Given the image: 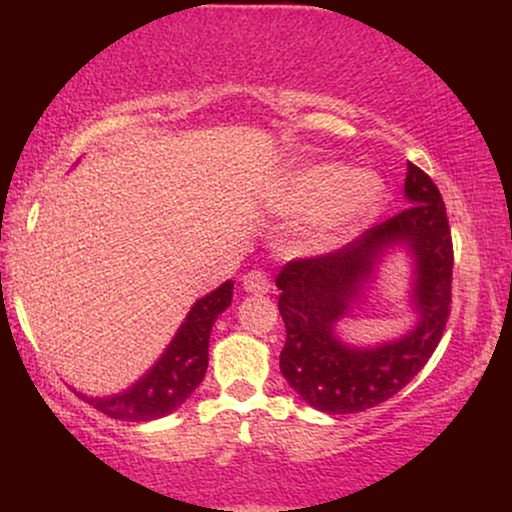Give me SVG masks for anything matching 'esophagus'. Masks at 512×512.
Returning a JSON list of instances; mask_svg holds the SVG:
<instances>
[{
  "label": "esophagus",
  "instance_id": "1",
  "mask_svg": "<svg viewBox=\"0 0 512 512\" xmlns=\"http://www.w3.org/2000/svg\"><path fill=\"white\" fill-rule=\"evenodd\" d=\"M243 289L248 293H269L272 281H269V276L262 269H252V272L243 276Z\"/></svg>",
  "mask_w": 512,
  "mask_h": 512
}]
</instances>
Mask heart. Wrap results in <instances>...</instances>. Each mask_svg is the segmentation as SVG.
Masks as SVG:
<instances>
[{
    "label": "heart",
    "instance_id": "1",
    "mask_svg": "<svg viewBox=\"0 0 512 512\" xmlns=\"http://www.w3.org/2000/svg\"><path fill=\"white\" fill-rule=\"evenodd\" d=\"M267 197L279 214H310L298 243L305 252H327L378 216L385 204V182L370 170L315 161L281 175Z\"/></svg>",
    "mask_w": 512,
    "mask_h": 512
}]
</instances>
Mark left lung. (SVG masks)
I'll use <instances>...</instances> for the list:
<instances>
[{"label":"left lung","instance_id":"1","mask_svg":"<svg viewBox=\"0 0 512 512\" xmlns=\"http://www.w3.org/2000/svg\"><path fill=\"white\" fill-rule=\"evenodd\" d=\"M409 207L330 255L293 260L276 276L286 344L279 368L310 407L356 414L397 395L426 366L450 315L452 238L436 182L407 163ZM412 257L410 307L415 327L378 347H351L336 327L362 300L387 251Z\"/></svg>","mask_w":512,"mask_h":512}]
</instances>
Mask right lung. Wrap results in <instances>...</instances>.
<instances>
[{"mask_svg": "<svg viewBox=\"0 0 512 512\" xmlns=\"http://www.w3.org/2000/svg\"><path fill=\"white\" fill-rule=\"evenodd\" d=\"M233 281L192 305L161 358L127 390L110 397L81 395L93 409L117 421H154L170 414L197 390L209 366V337L216 317L231 305Z\"/></svg>", "mask_w": 512, "mask_h": 512, "instance_id": "1", "label": "right lung"}]
</instances>
